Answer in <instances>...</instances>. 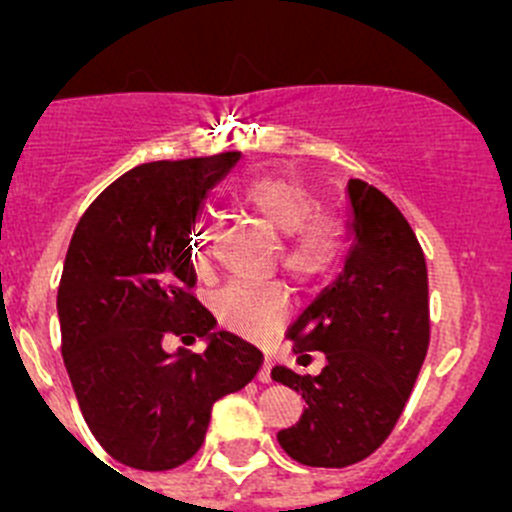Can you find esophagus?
I'll return each instance as SVG.
<instances>
[{"label":"esophagus","instance_id":"esophagus-1","mask_svg":"<svg viewBox=\"0 0 512 512\" xmlns=\"http://www.w3.org/2000/svg\"><path fill=\"white\" fill-rule=\"evenodd\" d=\"M270 361H262V366H260V371H257V381H262V384H270L272 381V374H270Z\"/></svg>","mask_w":512,"mask_h":512}]
</instances>
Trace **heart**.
Instances as JSON below:
<instances>
[{
	"mask_svg": "<svg viewBox=\"0 0 512 512\" xmlns=\"http://www.w3.org/2000/svg\"><path fill=\"white\" fill-rule=\"evenodd\" d=\"M237 203L280 235L282 267L304 285L332 275L347 252V232L339 220L319 213V200L304 185L285 178H257L237 190ZM210 230L193 232V262L200 272L210 262ZM215 314L225 327L245 337H262L285 319L287 289L277 282H230L215 294Z\"/></svg>",
	"mask_w": 512,
	"mask_h": 512,
	"instance_id": "obj_1",
	"label": "heart"
}]
</instances>
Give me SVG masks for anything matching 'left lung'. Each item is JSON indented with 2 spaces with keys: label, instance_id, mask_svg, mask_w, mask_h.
<instances>
[{
  "label": "left lung",
  "instance_id": "8db88e82",
  "mask_svg": "<svg viewBox=\"0 0 512 512\" xmlns=\"http://www.w3.org/2000/svg\"><path fill=\"white\" fill-rule=\"evenodd\" d=\"M347 200L342 272L287 332L299 359L322 352L324 369L299 376L272 366V379L307 404L277 443L314 468L354 466L389 438L428 349V275L414 230L364 180H349Z\"/></svg>",
  "mask_w": 512,
  "mask_h": 512
}]
</instances>
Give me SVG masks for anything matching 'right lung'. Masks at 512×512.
<instances>
[{"label": "right lung", "mask_w": 512, "mask_h": 512, "mask_svg": "<svg viewBox=\"0 0 512 512\" xmlns=\"http://www.w3.org/2000/svg\"><path fill=\"white\" fill-rule=\"evenodd\" d=\"M240 153L156 160L108 185L76 225L56 312L76 401L103 451L136 471H170L203 446L213 404L255 379L262 352L190 294L195 225ZM165 333L200 355L165 353Z\"/></svg>", "instance_id": "1"}]
</instances>
